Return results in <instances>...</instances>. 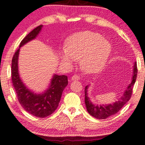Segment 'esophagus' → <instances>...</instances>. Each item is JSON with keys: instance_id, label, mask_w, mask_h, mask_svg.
Wrapping results in <instances>:
<instances>
[{"instance_id": "obj_1", "label": "esophagus", "mask_w": 145, "mask_h": 145, "mask_svg": "<svg viewBox=\"0 0 145 145\" xmlns=\"http://www.w3.org/2000/svg\"><path fill=\"white\" fill-rule=\"evenodd\" d=\"M79 79H80L79 76L76 75V74H74V75H73L72 76V78H71V80H72V81H78Z\"/></svg>"}]
</instances>
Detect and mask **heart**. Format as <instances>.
Returning <instances> with one entry per match:
<instances>
[{
    "label": "heart",
    "instance_id": "obj_1",
    "mask_svg": "<svg viewBox=\"0 0 145 145\" xmlns=\"http://www.w3.org/2000/svg\"><path fill=\"white\" fill-rule=\"evenodd\" d=\"M112 46L99 33L85 31L74 33L66 41V48L59 52L62 62L72 66L79 60L82 70L93 74L103 69L110 56Z\"/></svg>",
    "mask_w": 145,
    "mask_h": 145
}]
</instances>
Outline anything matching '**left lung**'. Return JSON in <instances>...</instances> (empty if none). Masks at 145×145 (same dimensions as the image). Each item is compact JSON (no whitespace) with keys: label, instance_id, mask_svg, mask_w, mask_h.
I'll return each mask as SVG.
<instances>
[{"label":"left lung","instance_id":"8db88e82","mask_svg":"<svg viewBox=\"0 0 145 145\" xmlns=\"http://www.w3.org/2000/svg\"><path fill=\"white\" fill-rule=\"evenodd\" d=\"M137 76V62H135L133 66L131 83L128 85L126 90L123 93V95L118 99V101H116L113 103H110V104L107 105H96L93 103L88 96V89L89 85H87L85 89V103L88 113L95 118L99 120L106 119L110 116H112L118 113L122 108V107L129 101L132 95L133 86L136 82Z\"/></svg>","mask_w":145,"mask_h":145}]
</instances>
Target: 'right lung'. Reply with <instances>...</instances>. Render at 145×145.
Here are the masks:
<instances>
[{
  "label": "right lung",
  "mask_w": 145,
  "mask_h": 145,
  "mask_svg": "<svg viewBox=\"0 0 145 145\" xmlns=\"http://www.w3.org/2000/svg\"><path fill=\"white\" fill-rule=\"evenodd\" d=\"M42 27H37L21 41L19 48L15 52L12 59L11 77L12 85L21 106L29 114L43 118L51 115L58 108L62 92L68 85V77L66 75L54 74L49 86L41 93H37L29 89L21 80L18 65L20 48L35 40L40 33Z\"/></svg>",
  "instance_id": "1"
}]
</instances>
